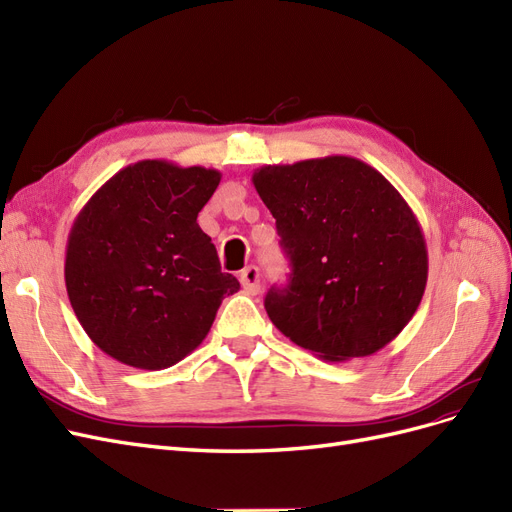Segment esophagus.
Returning a JSON list of instances; mask_svg holds the SVG:
<instances>
[{"instance_id":"34e87169","label":"esophagus","mask_w":512,"mask_h":512,"mask_svg":"<svg viewBox=\"0 0 512 512\" xmlns=\"http://www.w3.org/2000/svg\"><path fill=\"white\" fill-rule=\"evenodd\" d=\"M241 286L247 294H258L260 292V271L258 267H247L239 275Z\"/></svg>"}]
</instances>
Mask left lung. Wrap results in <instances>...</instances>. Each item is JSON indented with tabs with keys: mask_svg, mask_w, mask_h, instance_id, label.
I'll list each match as a JSON object with an SVG mask.
<instances>
[{
	"mask_svg": "<svg viewBox=\"0 0 512 512\" xmlns=\"http://www.w3.org/2000/svg\"><path fill=\"white\" fill-rule=\"evenodd\" d=\"M275 218L290 282L265 309L290 342L324 361L384 348L427 286V245L410 205L374 166L327 156L254 170Z\"/></svg>",
	"mask_w": 512,
	"mask_h": 512,
	"instance_id": "left-lung-1",
	"label": "left lung"
}]
</instances>
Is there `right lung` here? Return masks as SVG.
<instances>
[{"instance_id": "1", "label": "right lung", "mask_w": 512, "mask_h": 512, "mask_svg": "<svg viewBox=\"0 0 512 512\" xmlns=\"http://www.w3.org/2000/svg\"><path fill=\"white\" fill-rule=\"evenodd\" d=\"M222 173L141 160L121 168L76 215L66 245V290L102 352L136 369H166L207 337L224 297L222 273L196 218Z\"/></svg>"}]
</instances>
